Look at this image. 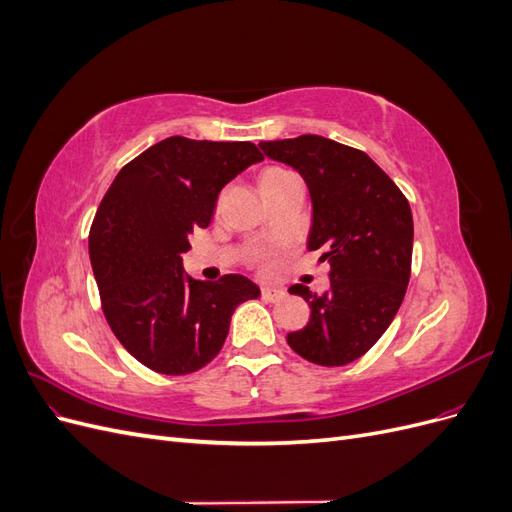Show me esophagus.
Instances as JSON below:
<instances>
[{
  "label": "esophagus",
  "mask_w": 512,
  "mask_h": 512,
  "mask_svg": "<svg viewBox=\"0 0 512 512\" xmlns=\"http://www.w3.org/2000/svg\"><path fill=\"white\" fill-rule=\"evenodd\" d=\"M286 297V290L284 288H273V286H262V299L277 303Z\"/></svg>",
  "instance_id": "obj_1"
}]
</instances>
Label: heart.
<instances>
[{"label":"heart","instance_id":"1","mask_svg":"<svg viewBox=\"0 0 512 512\" xmlns=\"http://www.w3.org/2000/svg\"><path fill=\"white\" fill-rule=\"evenodd\" d=\"M288 177H290V173H286V170L267 168V170H262L260 177H258V188H260L262 194H265V192H269L273 188V185H277V183L288 179Z\"/></svg>","mask_w":512,"mask_h":512}]
</instances>
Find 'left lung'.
Here are the masks:
<instances>
[{"instance_id": "1", "label": "left lung", "mask_w": 512, "mask_h": 512, "mask_svg": "<svg viewBox=\"0 0 512 512\" xmlns=\"http://www.w3.org/2000/svg\"><path fill=\"white\" fill-rule=\"evenodd\" d=\"M292 166L312 198L307 250L331 265V288L314 294L290 286L312 309L288 346L324 367L348 365L389 329L410 282L414 224L406 196L367 153L331 138L303 134L258 145Z\"/></svg>"}]
</instances>
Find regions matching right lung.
I'll use <instances>...</instances> for the list:
<instances>
[{
    "mask_svg": "<svg viewBox=\"0 0 512 512\" xmlns=\"http://www.w3.org/2000/svg\"><path fill=\"white\" fill-rule=\"evenodd\" d=\"M260 160L254 143L170 136L123 166L102 198L89 232L102 312L121 346L158 374L211 363L237 305L260 297L243 275L194 280L181 258L224 185Z\"/></svg>",
    "mask_w": 512,
    "mask_h": 512,
    "instance_id": "add662e5",
    "label": "right lung"
}]
</instances>
